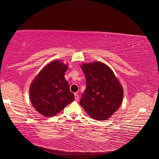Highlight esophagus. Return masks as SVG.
Returning a JSON list of instances; mask_svg holds the SVG:
<instances>
[{
	"label": "esophagus",
	"mask_w": 159,
	"mask_h": 159,
	"mask_svg": "<svg viewBox=\"0 0 159 159\" xmlns=\"http://www.w3.org/2000/svg\"><path fill=\"white\" fill-rule=\"evenodd\" d=\"M79 98H80L79 95H78L77 93H75V99L76 100V101H78V100H79Z\"/></svg>",
	"instance_id": "1"
}]
</instances>
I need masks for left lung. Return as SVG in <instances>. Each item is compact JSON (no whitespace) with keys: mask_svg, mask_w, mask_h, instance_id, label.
<instances>
[{"mask_svg":"<svg viewBox=\"0 0 159 159\" xmlns=\"http://www.w3.org/2000/svg\"><path fill=\"white\" fill-rule=\"evenodd\" d=\"M81 68L86 77L87 89L80 104L91 118L107 120L121 106L123 87L112 69L104 63H85Z\"/></svg>","mask_w":159,"mask_h":159,"instance_id":"left-lung-1","label":"left lung"}]
</instances>
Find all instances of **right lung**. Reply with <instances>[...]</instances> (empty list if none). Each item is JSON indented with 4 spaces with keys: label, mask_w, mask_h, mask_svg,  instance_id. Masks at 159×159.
Listing matches in <instances>:
<instances>
[{
    "label": "right lung",
    "mask_w": 159,
    "mask_h": 159,
    "mask_svg": "<svg viewBox=\"0 0 159 159\" xmlns=\"http://www.w3.org/2000/svg\"><path fill=\"white\" fill-rule=\"evenodd\" d=\"M68 64L51 61L39 72L29 89L30 102L35 110L46 117L57 115L75 100L64 77Z\"/></svg>",
    "instance_id": "obj_1"
}]
</instances>
